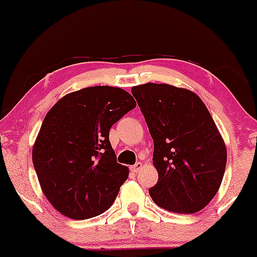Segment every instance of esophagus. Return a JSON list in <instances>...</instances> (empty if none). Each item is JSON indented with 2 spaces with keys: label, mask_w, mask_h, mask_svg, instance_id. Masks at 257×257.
<instances>
[{
  "label": "esophagus",
  "mask_w": 257,
  "mask_h": 257,
  "mask_svg": "<svg viewBox=\"0 0 257 257\" xmlns=\"http://www.w3.org/2000/svg\"><path fill=\"white\" fill-rule=\"evenodd\" d=\"M141 168H143V163H141V162H137V163H135L134 166L131 167V170H132L133 173H138L139 170L141 169Z\"/></svg>",
  "instance_id": "obj_1"
}]
</instances>
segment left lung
Segmentation results:
<instances>
[{
    "label": "left lung",
    "mask_w": 257,
    "mask_h": 257,
    "mask_svg": "<svg viewBox=\"0 0 257 257\" xmlns=\"http://www.w3.org/2000/svg\"><path fill=\"white\" fill-rule=\"evenodd\" d=\"M153 139L158 181L149 190L161 208L193 214L209 204L225 174L223 139L204 102L193 91L169 84L132 88Z\"/></svg>",
    "instance_id": "8db88e82"
}]
</instances>
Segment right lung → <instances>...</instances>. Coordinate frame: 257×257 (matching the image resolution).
Here are the masks:
<instances>
[{
    "label": "right lung",
    "instance_id": "obj_1",
    "mask_svg": "<svg viewBox=\"0 0 257 257\" xmlns=\"http://www.w3.org/2000/svg\"><path fill=\"white\" fill-rule=\"evenodd\" d=\"M137 106L122 88L95 85L66 94L44 117L32 162L44 196L60 214L84 220L107 210L128 179L108 140Z\"/></svg>",
    "mask_w": 257,
    "mask_h": 257
}]
</instances>
